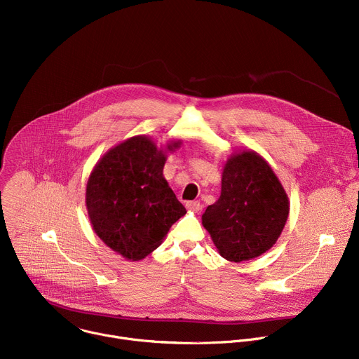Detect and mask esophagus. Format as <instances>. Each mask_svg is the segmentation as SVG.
Masks as SVG:
<instances>
[{
    "instance_id": "esophagus-1",
    "label": "esophagus",
    "mask_w": 359,
    "mask_h": 359,
    "mask_svg": "<svg viewBox=\"0 0 359 359\" xmlns=\"http://www.w3.org/2000/svg\"><path fill=\"white\" fill-rule=\"evenodd\" d=\"M187 209L195 213H199L202 210V205L198 201H191V202H187Z\"/></svg>"
}]
</instances>
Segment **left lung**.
Returning <instances> with one entry per match:
<instances>
[{
  "mask_svg": "<svg viewBox=\"0 0 359 359\" xmlns=\"http://www.w3.org/2000/svg\"><path fill=\"white\" fill-rule=\"evenodd\" d=\"M289 216V198L264 157L254 150L233 153L222 172V192L202 215L217 252L231 262L268 251Z\"/></svg>",
  "mask_w": 359,
  "mask_h": 359,
  "instance_id": "left-lung-1",
  "label": "left lung"
}]
</instances>
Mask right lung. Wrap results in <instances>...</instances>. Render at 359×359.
Masks as SVG:
<instances>
[{"label":"right lung","instance_id":"right-lung-1","mask_svg":"<svg viewBox=\"0 0 359 359\" xmlns=\"http://www.w3.org/2000/svg\"><path fill=\"white\" fill-rule=\"evenodd\" d=\"M165 146L146 136H133L108 150L93 168L86 205L97 236L116 254L130 261L146 258L187 213L163 175Z\"/></svg>","mask_w":359,"mask_h":359}]
</instances>
